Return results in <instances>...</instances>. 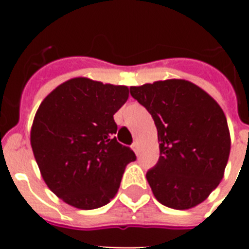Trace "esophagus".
I'll list each match as a JSON object with an SVG mask.
<instances>
[{
	"instance_id": "34e87169",
	"label": "esophagus",
	"mask_w": 249,
	"mask_h": 249,
	"mask_svg": "<svg viewBox=\"0 0 249 249\" xmlns=\"http://www.w3.org/2000/svg\"><path fill=\"white\" fill-rule=\"evenodd\" d=\"M132 148H133V151L137 152L138 151V142L136 141V142H133V144H132Z\"/></svg>"
}]
</instances>
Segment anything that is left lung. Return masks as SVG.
I'll list each match as a JSON object with an SVG mask.
<instances>
[{
    "instance_id": "8db88e82",
    "label": "left lung",
    "mask_w": 249,
    "mask_h": 249,
    "mask_svg": "<svg viewBox=\"0 0 249 249\" xmlns=\"http://www.w3.org/2000/svg\"><path fill=\"white\" fill-rule=\"evenodd\" d=\"M157 127L160 158L146 177L158 202L175 210L202 203L217 188L231 151L227 120L198 86L166 80L129 89Z\"/></svg>"
}]
</instances>
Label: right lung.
<instances>
[{
	"label": "right lung",
	"mask_w": 249,
	"mask_h": 249,
	"mask_svg": "<svg viewBox=\"0 0 249 249\" xmlns=\"http://www.w3.org/2000/svg\"><path fill=\"white\" fill-rule=\"evenodd\" d=\"M128 87L72 78L39 105L31 128V146L43 181L70 206L94 210L120 188L129 147L114 137L113 114L126 103Z\"/></svg>",
	"instance_id": "add662e5"
}]
</instances>
